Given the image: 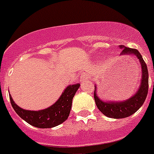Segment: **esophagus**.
Returning a JSON list of instances; mask_svg holds the SVG:
<instances>
[{"label": "esophagus", "instance_id": "obj_1", "mask_svg": "<svg viewBox=\"0 0 154 154\" xmlns=\"http://www.w3.org/2000/svg\"><path fill=\"white\" fill-rule=\"evenodd\" d=\"M86 77H87V76H86L85 74L82 75V76L81 77V81H84L85 79H86Z\"/></svg>", "mask_w": 154, "mask_h": 154}]
</instances>
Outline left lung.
<instances>
[{
	"mask_svg": "<svg viewBox=\"0 0 154 154\" xmlns=\"http://www.w3.org/2000/svg\"><path fill=\"white\" fill-rule=\"evenodd\" d=\"M122 49L121 55H134L139 59L142 66V81L139 88L133 97L121 102H104L101 100L97 95V87L95 86L94 99L98 109L108 118L122 119L129 117L135 113L144 103L148 94L149 88V73L147 66L142 58V56L138 50L119 46Z\"/></svg>",
	"mask_w": 154,
	"mask_h": 154,
	"instance_id": "obj_1",
	"label": "left lung"
}]
</instances>
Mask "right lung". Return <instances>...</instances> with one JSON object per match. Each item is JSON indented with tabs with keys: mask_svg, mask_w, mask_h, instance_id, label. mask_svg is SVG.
<instances>
[{
	"mask_svg": "<svg viewBox=\"0 0 154 154\" xmlns=\"http://www.w3.org/2000/svg\"><path fill=\"white\" fill-rule=\"evenodd\" d=\"M79 87L80 84L67 86L62 96L53 105L39 111L22 109L16 104L11 95H9V98L15 112L27 123L38 128H51L60 125L68 119L72 107V100Z\"/></svg>",
	"mask_w": 154,
	"mask_h": 154,
	"instance_id": "add662e5",
	"label": "right lung"
}]
</instances>
